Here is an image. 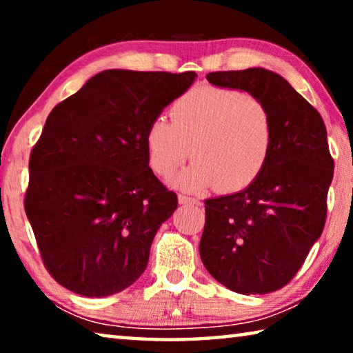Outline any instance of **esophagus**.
<instances>
[{
    "mask_svg": "<svg viewBox=\"0 0 353 353\" xmlns=\"http://www.w3.org/2000/svg\"><path fill=\"white\" fill-rule=\"evenodd\" d=\"M177 199H179V204H181V205H194V204H199L198 199L190 198V196H187V194H179Z\"/></svg>",
    "mask_w": 353,
    "mask_h": 353,
    "instance_id": "esophagus-1",
    "label": "esophagus"
}]
</instances>
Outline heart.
<instances>
[{
  "mask_svg": "<svg viewBox=\"0 0 353 353\" xmlns=\"http://www.w3.org/2000/svg\"><path fill=\"white\" fill-rule=\"evenodd\" d=\"M171 123L157 118L149 124L145 143L151 168L172 179L174 187L202 191L218 185L236 191L252 183L268 163L274 123L266 104L234 88L202 87L185 93L170 110Z\"/></svg>",
  "mask_w": 353,
  "mask_h": 353,
  "instance_id": "b5f03b06",
  "label": "heart"
}]
</instances>
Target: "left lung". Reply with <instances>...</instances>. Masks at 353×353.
Here are the masks:
<instances>
[{
	"label": "left lung",
	"instance_id": "1",
	"mask_svg": "<svg viewBox=\"0 0 353 353\" xmlns=\"http://www.w3.org/2000/svg\"><path fill=\"white\" fill-rule=\"evenodd\" d=\"M207 81L261 99L271 112L274 143L252 183L205 201L201 260L225 288L246 296L266 294L296 276L324 230L333 179L325 124L274 71H214Z\"/></svg>",
	"mask_w": 353,
	"mask_h": 353
}]
</instances>
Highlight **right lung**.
I'll return each mask as SVG.
<instances>
[{"label": "right lung", "instance_id": "add662e5", "mask_svg": "<svg viewBox=\"0 0 353 353\" xmlns=\"http://www.w3.org/2000/svg\"><path fill=\"white\" fill-rule=\"evenodd\" d=\"M198 74L105 70L57 104L29 160L25 210L46 270L85 297L145 272L177 196L149 168L145 135Z\"/></svg>", "mask_w": 353, "mask_h": 353}]
</instances>
